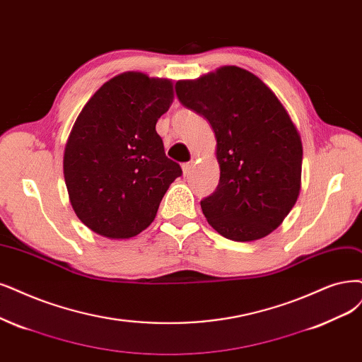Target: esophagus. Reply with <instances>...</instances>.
<instances>
[{"label": "esophagus", "instance_id": "34e87169", "mask_svg": "<svg viewBox=\"0 0 362 362\" xmlns=\"http://www.w3.org/2000/svg\"><path fill=\"white\" fill-rule=\"evenodd\" d=\"M182 170H183L185 176H188V174H191V170H192V163H185L182 165Z\"/></svg>", "mask_w": 362, "mask_h": 362}]
</instances>
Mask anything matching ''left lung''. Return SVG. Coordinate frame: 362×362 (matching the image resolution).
Listing matches in <instances>:
<instances>
[{"label":"left lung","mask_w":362,"mask_h":362,"mask_svg":"<svg viewBox=\"0 0 362 362\" xmlns=\"http://www.w3.org/2000/svg\"><path fill=\"white\" fill-rule=\"evenodd\" d=\"M176 93L215 131L221 177L202 202L207 222L234 242L273 233L301 189V137L284 104L259 77L235 65L179 80Z\"/></svg>","instance_id":"left-lung-1"}]
</instances>
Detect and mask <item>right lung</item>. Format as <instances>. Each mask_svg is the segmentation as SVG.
<instances>
[{"mask_svg":"<svg viewBox=\"0 0 362 362\" xmlns=\"http://www.w3.org/2000/svg\"><path fill=\"white\" fill-rule=\"evenodd\" d=\"M173 98L171 80L127 71L105 82L77 116L64 179L74 213L93 233L117 240L140 234L182 176L155 129Z\"/></svg>","mask_w":362,"mask_h":362,"instance_id":"add662e5","label":"right lung"}]
</instances>
